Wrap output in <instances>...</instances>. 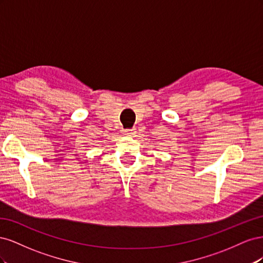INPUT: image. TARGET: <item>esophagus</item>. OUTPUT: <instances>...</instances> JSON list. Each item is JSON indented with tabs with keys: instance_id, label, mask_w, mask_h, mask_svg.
Masks as SVG:
<instances>
[{
	"instance_id": "esophagus-1",
	"label": "esophagus",
	"mask_w": 263,
	"mask_h": 263,
	"mask_svg": "<svg viewBox=\"0 0 263 263\" xmlns=\"http://www.w3.org/2000/svg\"><path fill=\"white\" fill-rule=\"evenodd\" d=\"M134 130L133 129H126V130H123V134L126 135V136H132V135H134Z\"/></svg>"
}]
</instances>
